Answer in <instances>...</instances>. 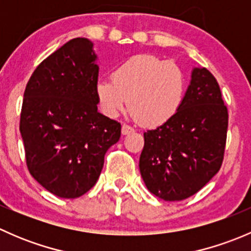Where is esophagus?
Masks as SVG:
<instances>
[{"label": "esophagus", "instance_id": "34e87169", "mask_svg": "<svg viewBox=\"0 0 251 251\" xmlns=\"http://www.w3.org/2000/svg\"><path fill=\"white\" fill-rule=\"evenodd\" d=\"M132 132H135V130H133V127H131L130 125L124 124V125L121 126V133H123V135H128V133H132Z\"/></svg>", "mask_w": 251, "mask_h": 251}]
</instances>
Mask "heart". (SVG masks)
<instances>
[{
    "mask_svg": "<svg viewBox=\"0 0 251 251\" xmlns=\"http://www.w3.org/2000/svg\"><path fill=\"white\" fill-rule=\"evenodd\" d=\"M95 92L100 110L109 118L130 105L142 125L159 126L170 121L183 105L187 76L176 63L137 54L114 70L113 80L100 78Z\"/></svg>",
    "mask_w": 251,
    "mask_h": 251,
    "instance_id": "obj_1",
    "label": "heart"
}]
</instances>
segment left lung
<instances>
[{
  "label": "left lung",
  "instance_id": "left-lung-1",
  "mask_svg": "<svg viewBox=\"0 0 251 251\" xmlns=\"http://www.w3.org/2000/svg\"><path fill=\"white\" fill-rule=\"evenodd\" d=\"M228 111L206 68H194L178 113L144 132L141 176L154 196L168 201L189 198L219 173L226 147Z\"/></svg>",
  "mask_w": 251,
  "mask_h": 251
}]
</instances>
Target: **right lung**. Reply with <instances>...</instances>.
<instances>
[{"mask_svg": "<svg viewBox=\"0 0 251 251\" xmlns=\"http://www.w3.org/2000/svg\"><path fill=\"white\" fill-rule=\"evenodd\" d=\"M97 55L85 37L42 60L25 87L19 130L29 173L60 198L83 196L97 182L121 125L98 113Z\"/></svg>", "mask_w": 251, "mask_h": 251, "instance_id": "right-lung-1", "label": "right lung"}]
</instances>
